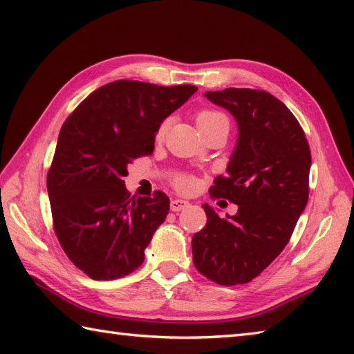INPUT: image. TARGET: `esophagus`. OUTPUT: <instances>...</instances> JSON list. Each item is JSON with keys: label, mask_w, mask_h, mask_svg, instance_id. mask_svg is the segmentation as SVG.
Listing matches in <instances>:
<instances>
[{"label": "esophagus", "mask_w": 354, "mask_h": 354, "mask_svg": "<svg viewBox=\"0 0 354 354\" xmlns=\"http://www.w3.org/2000/svg\"><path fill=\"white\" fill-rule=\"evenodd\" d=\"M190 205L189 201H184V199H171L170 201V209L171 212H181V209L187 208Z\"/></svg>", "instance_id": "1"}]
</instances>
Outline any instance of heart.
<instances>
[{
    "label": "heart",
    "mask_w": 354,
    "mask_h": 354,
    "mask_svg": "<svg viewBox=\"0 0 354 354\" xmlns=\"http://www.w3.org/2000/svg\"><path fill=\"white\" fill-rule=\"evenodd\" d=\"M219 122H228V118L225 117L222 112L219 111H213V109H205V111H201L198 117H196V123H198V127H204V126H212V124H216ZM167 126L169 123L167 122H162L161 126L158 127V132H156V138L161 140L165 132H167ZM176 187L178 189L181 190H190L193 187V179L190 176H179L176 178Z\"/></svg>",
    "instance_id": "1"
}]
</instances>
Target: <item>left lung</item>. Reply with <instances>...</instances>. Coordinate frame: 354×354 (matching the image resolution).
<instances>
[{
	"mask_svg": "<svg viewBox=\"0 0 354 354\" xmlns=\"http://www.w3.org/2000/svg\"><path fill=\"white\" fill-rule=\"evenodd\" d=\"M207 99L236 118L239 137L227 165L209 189L237 204L221 219L208 204L207 225L192 239L193 263L223 286L250 283L288 245L309 199L310 149L298 120L260 89L207 91Z\"/></svg>",
	"mask_w": 354,
	"mask_h": 354,
	"instance_id": "left-lung-1",
	"label": "left lung"
}]
</instances>
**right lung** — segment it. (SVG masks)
Masks as SVG:
<instances>
[{
    "label": "right lung",
    "mask_w": 354,
    "mask_h": 354,
    "mask_svg": "<svg viewBox=\"0 0 354 354\" xmlns=\"http://www.w3.org/2000/svg\"><path fill=\"white\" fill-rule=\"evenodd\" d=\"M198 91L115 80L95 89L65 120L47 176L62 250L93 280H115L145 261L169 213L167 194L127 193V164L152 155L158 127Z\"/></svg>",
    "instance_id": "obj_1"
}]
</instances>
